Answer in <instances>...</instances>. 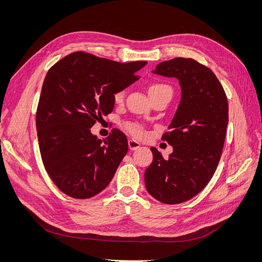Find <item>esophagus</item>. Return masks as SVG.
Listing matches in <instances>:
<instances>
[{
  "label": "esophagus",
  "instance_id": "34e87169",
  "mask_svg": "<svg viewBox=\"0 0 262 262\" xmlns=\"http://www.w3.org/2000/svg\"><path fill=\"white\" fill-rule=\"evenodd\" d=\"M129 147H130L131 150H137L141 147V143H140V142L136 141V140L131 139V140H129Z\"/></svg>",
  "mask_w": 262,
  "mask_h": 262
}]
</instances>
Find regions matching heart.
<instances>
[{
	"label": "heart",
	"instance_id": "b5f03b06",
	"mask_svg": "<svg viewBox=\"0 0 262 262\" xmlns=\"http://www.w3.org/2000/svg\"><path fill=\"white\" fill-rule=\"evenodd\" d=\"M161 91H166V92H170L171 93L170 87L168 85L163 84V83H154V84L150 85L149 89H148L149 94L155 93V92H161ZM124 96H125V91L122 90V91L117 92L114 95V99H115V101L117 102V104H120V102L123 101ZM128 129L136 137H143L144 136V129L142 128V126L139 125V124H130L128 126Z\"/></svg>",
	"mask_w": 262,
	"mask_h": 262
}]
</instances>
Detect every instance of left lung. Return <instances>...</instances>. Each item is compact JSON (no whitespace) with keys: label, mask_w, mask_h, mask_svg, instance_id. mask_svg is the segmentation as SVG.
<instances>
[{"label":"left lung","mask_w":262,"mask_h":262,"mask_svg":"<svg viewBox=\"0 0 262 262\" xmlns=\"http://www.w3.org/2000/svg\"><path fill=\"white\" fill-rule=\"evenodd\" d=\"M153 73L177 78L181 97L170 131L162 138L173 150L165 160L150 147L153 162L144 173L145 187L160 202L178 204L199 193L215 172L228 123L227 97L215 74L193 59L162 62Z\"/></svg>","instance_id":"left-lung-1"}]
</instances>
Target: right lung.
<instances>
[{
    "label": "right lung",
    "instance_id": "1",
    "mask_svg": "<svg viewBox=\"0 0 262 262\" xmlns=\"http://www.w3.org/2000/svg\"><path fill=\"white\" fill-rule=\"evenodd\" d=\"M146 61L120 63L73 52L47 73L36 114L42 163L63 193L89 199L101 192L128 152V140L115 129L100 140L91 128L114 110V95L138 81Z\"/></svg>",
    "mask_w": 262,
    "mask_h": 262
}]
</instances>
